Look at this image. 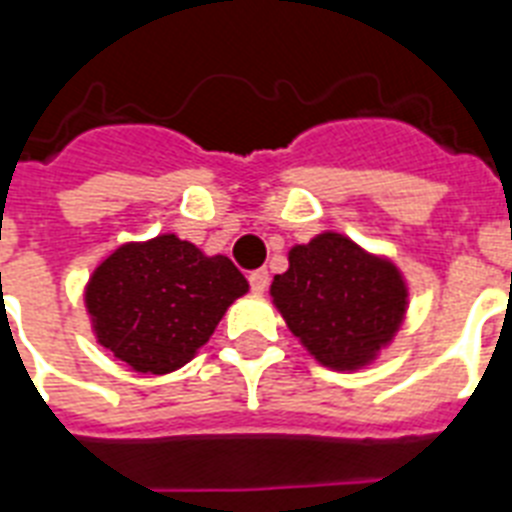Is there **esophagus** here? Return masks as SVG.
Returning <instances> with one entry per match:
<instances>
[{
  "instance_id": "34e87169",
  "label": "esophagus",
  "mask_w": 512,
  "mask_h": 512,
  "mask_svg": "<svg viewBox=\"0 0 512 512\" xmlns=\"http://www.w3.org/2000/svg\"><path fill=\"white\" fill-rule=\"evenodd\" d=\"M249 287L255 295H263L265 289H268V271L265 268H257V271L249 273Z\"/></svg>"
}]
</instances>
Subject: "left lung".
<instances>
[{
  "instance_id": "1",
  "label": "left lung",
  "mask_w": 512,
  "mask_h": 512,
  "mask_svg": "<svg viewBox=\"0 0 512 512\" xmlns=\"http://www.w3.org/2000/svg\"><path fill=\"white\" fill-rule=\"evenodd\" d=\"M271 297L303 348L340 372L372 364L409 305L396 265L335 231L289 249V268L273 276Z\"/></svg>"
}]
</instances>
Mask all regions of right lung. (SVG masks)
<instances>
[{
    "label": "right lung",
    "mask_w": 512,
    "mask_h": 512,
    "mask_svg": "<svg viewBox=\"0 0 512 512\" xmlns=\"http://www.w3.org/2000/svg\"><path fill=\"white\" fill-rule=\"evenodd\" d=\"M247 289L225 255L162 233L114 249L92 271L84 305L103 348L135 372L167 374L199 353Z\"/></svg>",
    "instance_id": "right-lung-1"
}]
</instances>
